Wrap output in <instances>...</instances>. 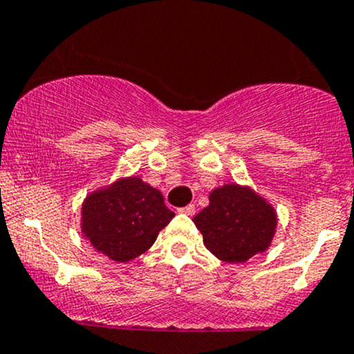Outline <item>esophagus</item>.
<instances>
[{
	"label": "esophagus",
	"mask_w": 354,
	"mask_h": 354,
	"mask_svg": "<svg viewBox=\"0 0 354 354\" xmlns=\"http://www.w3.org/2000/svg\"><path fill=\"white\" fill-rule=\"evenodd\" d=\"M194 211H196L194 209V204H188V206L181 207V209H180L181 214H186V216H193Z\"/></svg>",
	"instance_id": "1"
}]
</instances>
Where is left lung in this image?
<instances>
[{
    "instance_id": "left-lung-1",
    "label": "left lung",
    "mask_w": 354,
    "mask_h": 354,
    "mask_svg": "<svg viewBox=\"0 0 354 354\" xmlns=\"http://www.w3.org/2000/svg\"><path fill=\"white\" fill-rule=\"evenodd\" d=\"M206 249L221 261L242 263L263 252L275 234L277 216L247 186L224 185L209 194V206L194 216Z\"/></svg>"
}]
</instances>
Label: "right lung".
<instances>
[{"label":"right lung","mask_w":354,"mask_h":354,"mask_svg":"<svg viewBox=\"0 0 354 354\" xmlns=\"http://www.w3.org/2000/svg\"><path fill=\"white\" fill-rule=\"evenodd\" d=\"M173 218L163 194L131 176L85 198L82 232L100 254L115 262H129L150 249Z\"/></svg>","instance_id":"add662e5"}]
</instances>
